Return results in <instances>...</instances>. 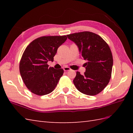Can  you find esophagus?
Returning <instances> with one entry per match:
<instances>
[{
  "mask_svg": "<svg viewBox=\"0 0 133 133\" xmlns=\"http://www.w3.org/2000/svg\"><path fill=\"white\" fill-rule=\"evenodd\" d=\"M63 70H64V71H70V69L69 68V67H64Z\"/></svg>",
  "mask_w": 133,
  "mask_h": 133,
  "instance_id": "34e87169",
  "label": "esophagus"
}]
</instances>
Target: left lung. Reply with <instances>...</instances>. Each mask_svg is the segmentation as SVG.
Here are the masks:
<instances>
[{"instance_id":"obj_1","label":"left lung","mask_w":133,"mask_h":133,"mask_svg":"<svg viewBox=\"0 0 133 133\" xmlns=\"http://www.w3.org/2000/svg\"><path fill=\"white\" fill-rule=\"evenodd\" d=\"M77 45L81 56L87 61L83 75L77 72L73 80L78 91L88 95H95L108 84L113 64L112 53L108 44L100 36L89 31L67 35Z\"/></svg>"}]
</instances>
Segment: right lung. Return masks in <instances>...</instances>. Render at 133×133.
<instances>
[{"label": "right lung", "mask_w": 133, "mask_h": 133, "mask_svg": "<svg viewBox=\"0 0 133 133\" xmlns=\"http://www.w3.org/2000/svg\"><path fill=\"white\" fill-rule=\"evenodd\" d=\"M67 36H47L35 39L28 46L19 64L20 74L31 92L44 95L55 89L64 71L49 67L48 61H54L58 47Z\"/></svg>", "instance_id": "1"}]
</instances>
